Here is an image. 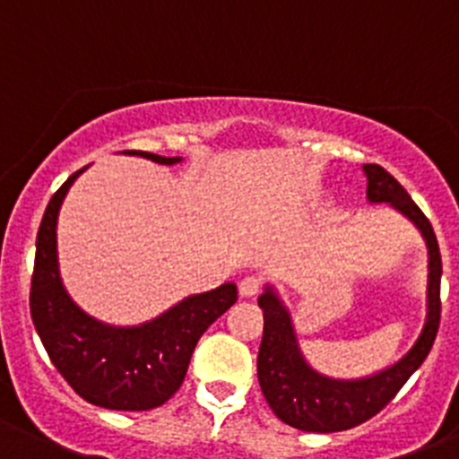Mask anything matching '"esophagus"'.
<instances>
[{"instance_id":"34e87169","label":"esophagus","mask_w":459,"mask_h":459,"mask_svg":"<svg viewBox=\"0 0 459 459\" xmlns=\"http://www.w3.org/2000/svg\"><path fill=\"white\" fill-rule=\"evenodd\" d=\"M260 292V278L255 276H244L239 281V297L244 299H251Z\"/></svg>"}]
</instances>
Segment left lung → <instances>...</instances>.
<instances>
[{
  "label": "left lung",
  "instance_id": "obj_1",
  "mask_svg": "<svg viewBox=\"0 0 459 459\" xmlns=\"http://www.w3.org/2000/svg\"><path fill=\"white\" fill-rule=\"evenodd\" d=\"M367 201L387 204L412 221L428 249L426 321L414 344L394 365L359 378H333L307 362L299 344L292 312L272 282H264L258 306L264 315L258 351V380L269 408L281 421L303 432H340L365 423L396 396L405 380L423 365L439 328V281L442 255L435 230L412 196L380 165H362Z\"/></svg>",
  "mask_w": 459,
  "mask_h": 459
}]
</instances>
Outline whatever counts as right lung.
<instances>
[{
	"mask_svg": "<svg viewBox=\"0 0 459 459\" xmlns=\"http://www.w3.org/2000/svg\"><path fill=\"white\" fill-rule=\"evenodd\" d=\"M158 165H177L149 152H124ZM74 171L51 196L36 239V267L31 278L33 326L63 378L88 403L106 410L143 412L158 408L177 394L186 378L199 337L235 301L238 285L224 282L210 292L190 294L138 326H115L88 315L65 290L58 264V212Z\"/></svg>",
	"mask_w": 459,
	"mask_h": 459,
	"instance_id": "add662e5",
	"label": "right lung"
}]
</instances>
